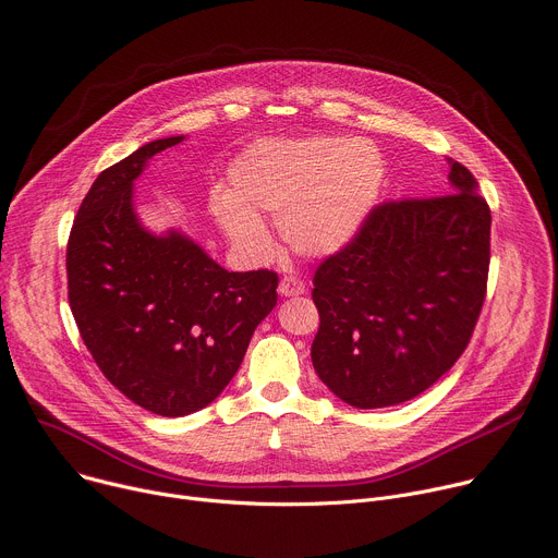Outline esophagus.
I'll use <instances>...</instances> for the list:
<instances>
[{"label": "esophagus", "instance_id": "34e87169", "mask_svg": "<svg viewBox=\"0 0 558 558\" xmlns=\"http://www.w3.org/2000/svg\"><path fill=\"white\" fill-rule=\"evenodd\" d=\"M278 291H280V295H284V298L302 295V293H305V282H302L300 278H295V276H284V278L280 280Z\"/></svg>", "mask_w": 558, "mask_h": 558}]
</instances>
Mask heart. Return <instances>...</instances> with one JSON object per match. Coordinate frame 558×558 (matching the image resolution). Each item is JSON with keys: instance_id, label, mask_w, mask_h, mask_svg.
<instances>
[{"instance_id": "1", "label": "heart", "mask_w": 558, "mask_h": 558, "mask_svg": "<svg viewBox=\"0 0 558 558\" xmlns=\"http://www.w3.org/2000/svg\"><path fill=\"white\" fill-rule=\"evenodd\" d=\"M380 160L363 142L312 140L260 144L231 169V197H218L216 218L251 253H267L271 235L256 211L280 222L287 244L307 258L342 248L374 205Z\"/></svg>"}]
</instances>
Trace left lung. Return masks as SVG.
I'll use <instances>...</instances> for the list:
<instances>
[{"label": "left lung", "instance_id": "left-lung-1", "mask_svg": "<svg viewBox=\"0 0 558 558\" xmlns=\"http://www.w3.org/2000/svg\"><path fill=\"white\" fill-rule=\"evenodd\" d=\"M449 162V191L383 202L314 276L318 378L351 408H389L432 387L465 351L483 310L492 214Z\"/></svg>", "mask_w": 558, "mask_h": 558}]
</instances>
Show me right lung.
Returning a JSON list of instances; mask_svg holds the SVG:
<instances>
[{
  "label": "right lung",
  "instance_id": "obj_1",
  "mask_svg": "<svg viewBox=\"0 0 558 558\" xmlns=\"http://www.w3.org/2000/svg\"><path fill=\"white\" fill-rule=\"evenodd\" d=\"M182 140L148 142L99 173L66 246L71 312L93 361L129 400L167 418L220 396L278 302L276 271H227L191 238L140 225L133 182Z\"/></svg>",
  "mask_w": 558,
  "mask_h": 558
}]
</instances>
